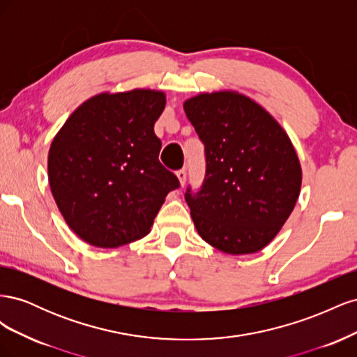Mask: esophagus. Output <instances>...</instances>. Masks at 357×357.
Wrapping results in <instances>:
<instances>
[{"label": "esophagus", "mask_w": 357, "mask_h": 357, "mask_svg": "<svg viewBox=\"0 0 357 357\" xmlns=\"http://www.w3.org/2000/svg\"><path fill=\"white\" fill-rule=\"evenodd\" d=\"M176 176H177L178 181H180V186H181V188L185 186V183H186V171H185V169H178V171L176 172Z\"/></svg>", "instance_id": "obj_1"}]
</instances>
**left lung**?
<instances>
[{
	"instance_id": "1",
	"label": "left lung",
	"mask_w": 357,
	"mask_h": 357,
	"mask_svg": "<svg viewBox=\"0 0 357 357\" xmlns=\"http://www.w3.org/2000/svg\"><path fill=\"white\" fill-rule=\"evenodd\" d=\"M183 109L207 160L201 190L186 192L199 236L228 255L262 250L301 192L302 169L289 135L262 105L235 91L195 95Z\"/></svg>"
}]
</instances>
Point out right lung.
I'll return each instance as SVG.
<instances>
[{
  "mask_svg": "<svg viewBox=\"0 0 357 357\" xmlns=\"http://www.w3.org/2000/svg\"><path fill=\"white\" fill-rule=\"evenodd\" d=\"M165 102L162 91L102 92L77 107L53 138L52 195L84 243L114 248L143 238L165 197L180 186L159 162L153 126Z\"/></svg>",
  "mask_w": 357,
  "mask_h": 357,
  "instance_id": "obj_1",
  "label": "right lung"
}]
</instances>
